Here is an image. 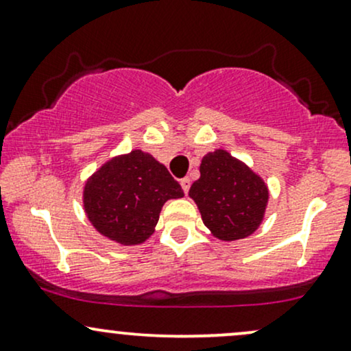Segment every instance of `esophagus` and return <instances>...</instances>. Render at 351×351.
Masks as SVG:
<instances>
[{
    "mask_svg": "<svg viewBox=\"0 0 351 351\" xmlns=\"http://www.w3.org/2000/svg\"><path fill=\"white\" fill-rule=\"evenodd\" d=\"M180 183H181V188H183V191L188 194L189 188H191V180H189V178H183V180L180 181Z\"/></svg>",
    "mask_w": 351,
    "mask_h": 351,
    "instance_id": "1",
    "label": "esophagus"
}]
</instances>
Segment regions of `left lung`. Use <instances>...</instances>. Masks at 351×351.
Here are the masks:
<instances>
[{"instance_id":"1","label":"left lung","mask_w":351,"mask_h":351,"mask_svg":"<svg viewBox=\"0 0 351 351\" xmlns=\"http://www.w3.org/2000/svg\"><path fill=\"white\" fill-rule=\"evenodd\" d=\"M201 178L189 196L199 208L202 222L222 240L245 239L256 230L268 202L260 176L226 150L208 154L201 162Z\"/></svg>"}]
</instances>
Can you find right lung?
<instances>
[{
	"label": "right lung",
	"instance_id": "right-lung-1",
	"mask_svg": "<svg viewBox=\"0 0 351 351\" xmlns=\"http://www.w3.org/2000/svg\"><path fill=\"white\" fill-rule=\"evenodd\" d=\"M184 196L180 183L141 150L114 158L84 186V210L93 226L122 245L142 243L154 234L165 201Z\"/></svg>",
	"mask_w": 351,
	"mask_h": 351
}]
</instances>
